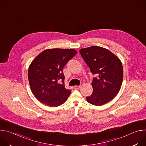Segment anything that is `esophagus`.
Masks as SVG:
<instances>
[{"label":"esophagus","mask_w":146,"mask_h":146,"mask_svg":"<svg viewBox=\"0 0 146 146\" xmlns=\"http://www.w3.org/2000/svg\"><path fill=\"white\" fill-rule=\"evenodd\" d=\"M74 87L75 90H78L81 88V86H75Z\"/></svg>","instance_id":"esophagus-1"}]
</instances>
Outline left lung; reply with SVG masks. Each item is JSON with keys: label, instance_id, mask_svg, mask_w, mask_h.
<instances>
[{"label": "left lung", "instance_id": "left-lung-1", "mask_svg": "<svg viewBox=\"0 0 146 146\" xmlns=\"http://www.w3.org/2000/svg\"><path fill=\"white\" fill-rule=\"evenodd\" d=\"M80 53L94 74L92 94L86 97L88 103L102 106L116 96L123 80V67L119 58L108 49L91 46L80 50Z\"/></svg>", "mask_w": 146, "mask_h": 146}]
</instances>
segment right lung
I'll use <instances>...</instances> for the list:
<instances>
[{"label": "right lung", "mask_w": 146, "mask_h": 146, "mask_svg": "<svg viewBox=\"0 0 146 146\" xmlns=\"http://www.w3.org/2000/svg\"><path fill=\"white\" fill-rule=\"evenodd\" d=\"M77 53L74 49L50 48L40 53L31 62L28 73L31 90L45 105L59 106L69 96L72 90L65 87L63 69ZM59 80L63 84H59Z\"/></svg>", "instance_id": "add662e5"}]
</instances>
